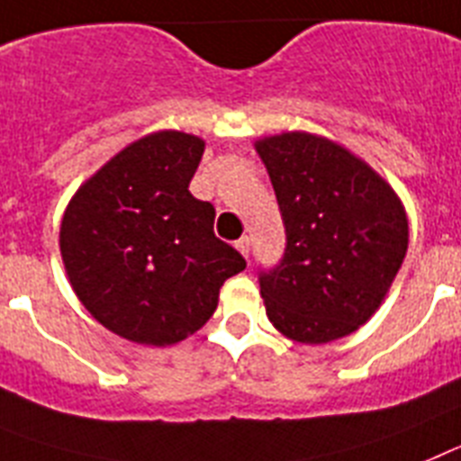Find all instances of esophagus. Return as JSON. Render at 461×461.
<instances>
[{"mask_svg": "<svg viewBox=\"0 0 461 461\" xmlns=\"http://www.w3.org/2000/svg\"><path fill=\"white\" fill-rule=\"evenodd\" d=\"M236 250H239L243 258H248V255H250V239H248V236H241V239L236 241Z\"/></svg>", "mask_w": 461, "mask_h": 461, "instance_id": "obj_1", "label": "esophagus"}]
</instances>
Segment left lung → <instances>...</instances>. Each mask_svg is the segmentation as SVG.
I'll list each match as a JSON object with an SVG mask.
<instances>
[{
    "mask_svg": "<svg viewBox=\"0 0 461 461\" xmlns=\"http://www.w3.org/2000/svg\"><path fill=\"white\" fill-rule=\"evenodd\" d=\"M255 150L287 239L278 267L259 271L267 315L292 341L343 339L378 311L402 269V199L364 159L325 136L283 131L259 139Z\"/></svg>",
    "mask_w": 461,
    "mask_h": 461,
    "instance_id": "8db88e82",
    "label": "left lung"
}]
</instances>
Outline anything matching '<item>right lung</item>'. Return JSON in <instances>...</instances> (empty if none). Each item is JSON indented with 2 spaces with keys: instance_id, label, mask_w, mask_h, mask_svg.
Wrapping results in <instances>:
<instances>
[{
  "instance_id": "1",
  "label": "right lung",
  "mask_w": 461,
  "mask_h": 461,
  "mask_svg": "<svg viewBox=\"0 0 461 461\" xmlns=\"http://www.w3.org/2000/svg\"><path fill=\"white\" fill-rule=\"evenodd\" d=\"M203 141L162 130L122 148L64 211L59 253L76 297L127 341L171 346L206 325L246 259L190 194Z\"/></svg>"
}]
</instances>
